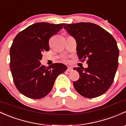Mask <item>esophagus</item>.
Segmentation results:
<instances>
[{
  "instance_id": "obj_1",
  "label": "esophagus",
  "mask_w": 126,
  "mask_h": 126,
  "mask_svg": "<svg viewBox=\"0 0 126 126\" xmlns=\"http://www.w3.org/2000/svg\"><path fill=\"white\" fill-rule=\"evenodd\" d=\"M72 71V67H67V72H71V71Z\"/></svg>"
}]
</instances>
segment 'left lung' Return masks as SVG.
<instances>
[{
	"label": "left lung",
	"instance_id": "1",
	"mask_svg": "<svg viewBox=\"0 0 126 126\" xmlns=\"http://www.w3.org/2000/svg\"><path fill=\"white\" fill-rule=\"evenodd\" d=\"M67 33L77 41V51L88 67H74L80 75L73 84L78 93L88 98L108 91L114 80L118 66L119 49L113 37L98 25L89 22L66 24Z\"/></svg>",
	"mask_w": 126,
	"mask_h": 126
}]
</instances>
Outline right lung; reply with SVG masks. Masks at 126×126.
<instances>
[{
  "mask_svg": "<svg viewBox=\"0 0 126 126\" xmlns=\"http://www.w3.org/2000/svg\"><path fill=\"white\" fill-rule=\"evenodd\" d=\"M41 22L32 24L16 36L10 48V69L14 84L23 95L40 99L52 90L59 74L67 70L62 63L41 65L42 53L49 51V41L65 26Z\"/></svg>",
  "mask_w": 126,
  "mask_h": 126,
  "instance_id": "add662e5",
  "label": "right lung"
}]
</instances>
